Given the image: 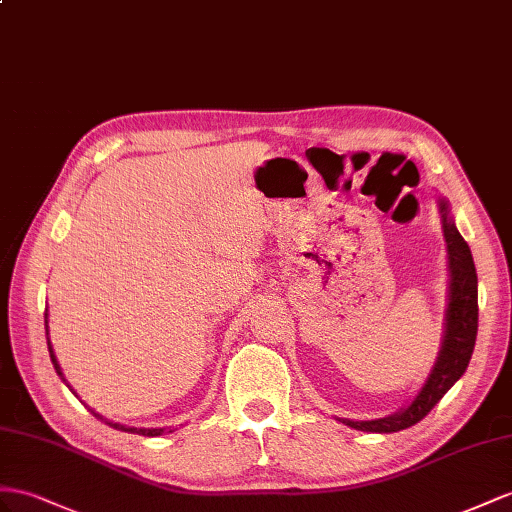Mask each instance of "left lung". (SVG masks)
Listing matches in <instances>:
<instances>
[{
	"label": "left lung",
	"mask_w": 512,
	"mask_h": 512,
	"mask_svg": "<svg viewBox=\"0 0 512 512\" xmlns=\"http://www.w3.org/2000/svg\"><path fill=\"white\" fill-rule=\"evenodd\" d=\"M439 214H441V229L445 238V251H448V305H445V320H443V335L437 359L426 376V381L415 393V398L400 409L398 413L365 419V422H355V419L337 417L339 422L363 430V432H398L417 422L430 413L448 389L461 378L467 370L471 352H474L476 333H478V274L474 266V257L463 235L458 233L454 218L450 214V203L439 196Z\"/></svg>",
	"instance_id": "left-lung-1"
}]
</instances>
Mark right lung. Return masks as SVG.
I'll list each match as a JSON object with an SVG mask.
<instances>
[{
	"label": "right lung",
	"instance_id": "add662e5",
	"mask_svg": "<svg viewBox=\"0 0 512 512\" xmlns=\"http://www.w3.org/2000/svg\"><path fill=\"white\" fill-rule=\"evenodd\" d=\"M49 313L45 311V331H47V348H49V357H51V363H54V370L58 372V376L62 378V383L67 385L73 393H75V389L69 385V381L67 378H64V374H62V368H60V363H58V359H56V352H54V346H51V342H49ZM77 396V393H75ZM90 413H93L95 417H99L101 422H106L108 426H112V428H116V430H123V432H134V435H142V437H160V435H164V432H173L170 428H134V426H125V424H119V422H112V419H108V417H103V415H99L97 411H93L90 409Z\"/></svg>",
	"mask_w": 512,
	"mask_h": 512
}]
</instances>
